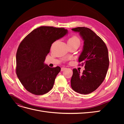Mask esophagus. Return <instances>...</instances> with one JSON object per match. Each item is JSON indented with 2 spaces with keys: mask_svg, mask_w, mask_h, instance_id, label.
Masks as SVG:
<instances>
[{
  "mask_svg": "<svg viewBox=\"0 0 124 124\" xmlns=\"http://www.w3.org/2000/svg\"><path fill=\"white\" fill-rule=\"evenodd\" d=\"M66 69V68H65V67H62V68H61V71H64Z\"/></svg>",
  "mask_w": 124,
  "mask_h": 124,
  "instance_id": "esophagus-1",
  "label": "esophagus"
}]
</instances>
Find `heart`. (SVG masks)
Segmentation results:
<instances>
[{
	"mask_svg": "<svg viewBox=\"0 0 124 124\" xmlns=\"http://www.w3.org/2000/svg\"><path fill=\"white\" fill-rule=\"evenodd\" d=\"M80 43V39L76 35H73L71 36L68 40V43L71 44L74 43Z\"/></svg>",
	"mask_w": 124,
	"mask_h": 124,
	"instance_id": "heart-1",
	"label": "heart"
}]
</instances>
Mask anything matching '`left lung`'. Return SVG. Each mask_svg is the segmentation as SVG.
I'll use <instances>...</instances> for the list:
<instances>
[{"label": "left lung", "mask_w": 124, "mask_h": 124, "mask_svg": "<svg viewBox=\"0 0 124 124\" xmlns=\"http://www.w3.org/2000/svg\"><path fill=\"white\" fill-rule=\"evenodd\" d=\"M72 30L79 32L84 41L78 62L85 66V70L81 74L77 69H73L71 86L75 92L88 94L98 88L106 76L109 66L108 50L104 41L89 28L78 27Z\"/></svg>", "instance_id": "left-lung-1"}]
</instances>
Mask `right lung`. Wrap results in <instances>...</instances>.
Returning <instances> with one entry per match:
<instances>
[{
    "instance_id": "add662e5",
    "label": "right lung",
    "mask_w": 124,
    "mask_h": 124,
    "mask_svg": "<svg viewBox=\"0 0 124 124\" xmlns=\"http://www.w3.org/2000/svg\"><path fill=\"white\" fill-rule=\"evenodd\" d=\"M67 33V30L62 27L41 26L30 32L20 43L16 55V73L28 92L42 95L53 87L61 68H51L44 65V62L52 44Z\"/></svg>"
}]
</instances>
